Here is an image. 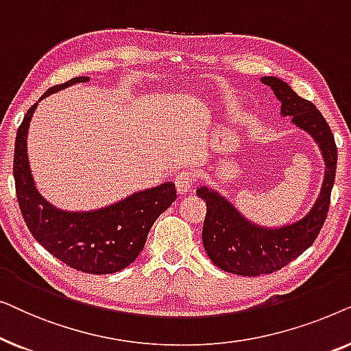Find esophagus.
I'll return each instance as SVG.
<instances>
[{
	"instance_id": "esophagus-1",
	"label": "esophagus",
	"mask_w": 351,
	"mask_h": 351,
	"mask_svg": "<svg viewBox=\"0 0 351 351\" xmlns=\"http://www.w3.org/2000/svg\"><path fill=\"white\" fill-rule=\"evenodd\" d=\"M193 182H195L193 172L184 171V172H180V174H177V177H176L177 193L179 195L190 193L191 189H193Z\"/></svg>"
}]
</instances>
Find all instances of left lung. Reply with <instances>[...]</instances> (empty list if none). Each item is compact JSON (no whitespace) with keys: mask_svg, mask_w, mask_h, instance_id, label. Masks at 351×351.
<instances>
[{"mask_svg":"<svg viewBox=\"0 0 351 351\" xmlns=\"http://www.w3.org/2000/svg\"><path fill=\"white\" fill-rule=\"evenodd\" d=\"M261 81L270 86L281 102L282 117H291L294 126L310 134L318 143L326 169L313 208L302 219L281 227H262L251 222L225 196L208 185L196 190L198 198L208 208L203 225L206 254L220 270L241 276L280 270L313 244L328 215L337 167V147L319 110L276 76H263Z\"/></svg>","mask_w":351,"mask_h":351,"instance_id":"8db88e82","label":"left lung"}]
</instances>
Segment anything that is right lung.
<instances>
[{"mask_svg":"<svg viewBox=\"0 0 351 351\" xmlns=\"http://www.w3.org/2000/svg\"><path fill=\"white\" fill-rule=\"evenodd\" d=\"M88 81L89 76H76L52 86L40 100ZM38 102L23 117L14 150L16 193L28 230L47 252L75 270L90 275L123 270L142 252L155 220L174 203L176 185L166 182L94 210H62L47 203L36 189L27 155L28 128Z\"/></svg>","mask_w":351,"mask_h":351,"instance_id":"obj_1","label":"right lung"}]
</instances>
